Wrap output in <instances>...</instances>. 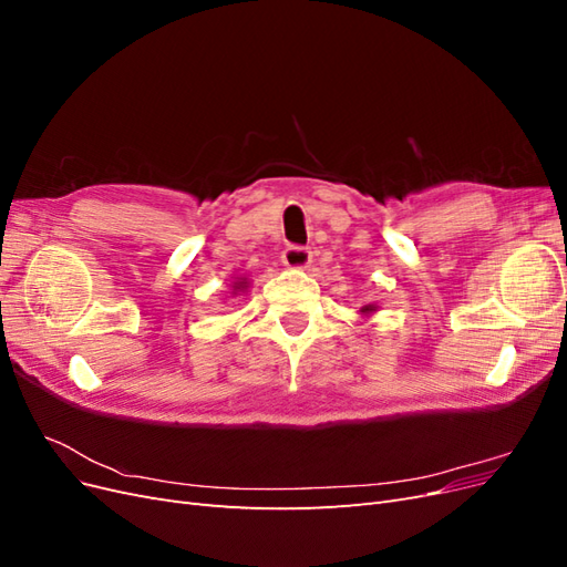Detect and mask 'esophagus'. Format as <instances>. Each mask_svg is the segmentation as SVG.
Segmentation results:
<instances>
[{"label":"esophagus","instance_id":"esophagus-1","mask_svg":"<svg viewBox=\"0 0 567 567\" xmlns=\"http://www.w3.org/2000/svg\"><path fill=\"white\" fill-rule=\"evenodd\" d=\"M281 257H284V265L290 269H305L312 262L310 248H302V246H288Z\"/></svg>","mask_w":567,"mask_h":567}]
</instances>
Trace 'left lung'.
<instances>
[{
  "instance_id": "obj_1",
  "label": "left lung",
  "mask_w": 567,
  "mask_h": 567,
  "mask_svg": "<svg viewBox=\"0 0 567 567\" xmlns=\"http://www.w3.org/2000/svg\"><path fill=\"white\" fill-rule=\"evenodd\" d=\"M375 310H379V307H375V305H364L362 310H359V312H362V315H373Z\"/></svg>"
}]
</instances>
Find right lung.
<instances>
[{
	"label": "right lung",
	"instance_id": "add662e5",
	"mask_svg": "<svg viewBox=\"0 0 567 567\" xmlns=\"http://www.w3.org/2000/svg\"><path fill=\"white\" fill-rule=\"evenodd\" d=\"M246 288V279H241V281H236L234 284V293H236V290H244Z\"/></svg>",
	"mask_w": 567,
	"mask_h": 567
}]
</instances>
